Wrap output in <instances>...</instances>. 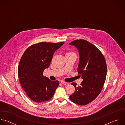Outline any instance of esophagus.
<instances>
[{
	"label": "esophagus",
	"instance_id": "obj_1",
	"mask_svg": "<svg viewBox=\"0 0 125 125\" xmlns=\"http://www.w3.org/2000/svg\"><path fill=\"white\" fill-rule=\"evenodd\" d=\"M61 83H62V84L64 85H69V83H66V82H64V81L61 82Z\"/></svg>",
	"mask_w": 125,
	"mask_h": 125
}]
</instances>
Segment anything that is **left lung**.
I'll list each match as a JSON object with an SVG mask.
<instances>
[{"label": "left lung", "mask_w": 125, "mask_h": 125, "mask_svg": "<svg viewBox=\"0 0 125 125\" xmlns=\"http://www.w3.org/2000/svg\"><path fill=\"white\" fill-rule=\"evenodd\" d=\"M78 49L80 61L78 72L83 79L80 86L72 83L75 91L70 100L79 105H84L94 100L100 93L105 83L107 65L101 51L84 40H77L69 43Z\"/></svg>", "instance_id": "obj_1"}]
</instances>
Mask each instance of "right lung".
<instances>
[{
	"label": "right lung",
	"mask_w": 125,
	"mask_h": 125,
	"mask_svg": "<svg viewBox=\"0 0 125 125\" xmlns=\"http://www.w3.org/2000/svg\"><path fill=\"white\" fill-rule=\"evenodd\" d=\"M64 42H41L29 47L23 54L18 66L20 84L27 96L34 102L50 100L59 83L43 76V72L49 66L54 52Z\"/></svg>",
	"instance_id": "1"
}]
</instances>
